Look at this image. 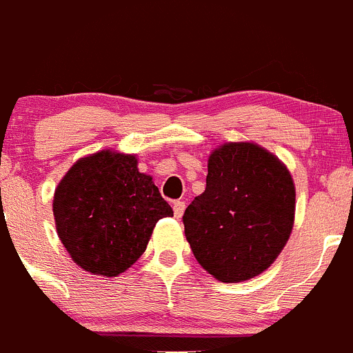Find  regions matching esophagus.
I'll use <instances>...</instances> for the list:
<instances>
[{"label": "esophagus", "instance_id": "34e87169", "mask_svg": "<svg viewBox=\"0 0 353 353\" xmlns=\"http://www.w3.org/2000/svg\"><path fill=\"white\" fill-rule=\"evenodd\" d=\"M172 210H174V216L181 218V216H183L184 210H186V203H184V201H174Z\"/></svg>", "mask_w": 353, "mask_h": 353}]
</instances>
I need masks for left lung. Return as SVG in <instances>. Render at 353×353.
Listing matches in <instances>:
<instances>
[{
  "instance_id": "8db88e82",
  "label": "left lung",
  "mask_w": 353,
  "mask_h": 353,
  "mask_svg": "<svg viewBox=\"0 0 353 353\" xmlns=\"http://www.w3.org/2000/svg\"><path fill=\"white\" fill-rule=\"evenodd\" d=\"M296 191L285 165L255 143H225L210 155L206 189L184 211L196 261L221 283L252 279L284 248Z\"/></svg>"
}]
</instances>
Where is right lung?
I'll use <instances>...</instances> for the list:
<instances>
[{
    "label": "right lung",
    "mask_w": 353,
    "mask_h": 353,
    "mask_svg": "<svg viewBox=\"0 0 353 353\" xmlns=\"http://www.w3.org/2000/svg\"><path fill=\"white\" fill-rule=\"evenodd\" d=\"M169 203L133 155L103 150L69 169L54 196L57 233L77 265L113 277L145 252Z\"/></svg>",
    "instance_id": "1"
}]
</instances>
